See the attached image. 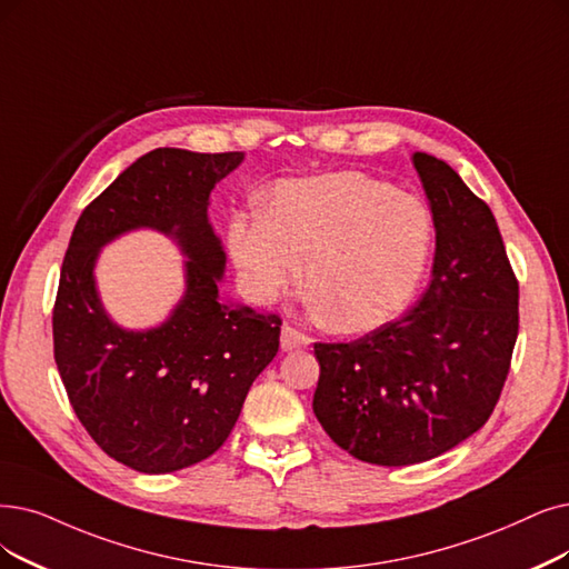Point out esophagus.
Wrapping results in <instances>:
<instances>
[{"mask_svg":"<svg viewBox=\"0 0 569 569\" xmlns=\"http://www.w3.org/2000/svg\"><path fill=\"white\" fill-rule=\"evenodd\" d=\"M280 346L284 352H291V350H301V348H308L310 346V338L306 333H301L299 329H293L289 325L282 327L280 331Z\"/></svg>","mask_w":569,"mask_h":569,"instance_id":"obj_1","label":"esophagus"}]
</instances>
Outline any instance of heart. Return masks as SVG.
<instances>
[{
    "instance_id": "b5f03b06",
    "label": "heart",
    "mask_w": 569,
    "mask_h": 569,
    "mask_svg": "<svg viewBox=\"0 0 569 569\" xmlns=\"http://www.w3.org/2000/svg\"><path fill=\"white\" fill-rule=\"evenodd\" d=\"M429 244L422 202L355 170L284 179L266 214L229 219V249L249 293L278 299L303 261L310 301L343 333L392 320L420 284Z\"/></svg>"
}]
</instances>
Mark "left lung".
I'll list each match as a JSON object with an SVG mask.
<instances>
[{
  "mask_svg": "<svg viewBox=\"0 0 569 569\" xmlns=\"http://www.w3.org/2000/svg\"><path fill=\"white\" fill-rule=\"evenodd\" d=\"M413 166L437 231L429 287L355 343H315L317 420L380 467L427 462L479 431L518 336V282L490 208L439 158L416 151Z\"/></svg>",
  "mask_w": 569,
  "mask_h": 569,
  "instance_id": "left-lung-1",
  "label": "left lung"
}]
</instances>
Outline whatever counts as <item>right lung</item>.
Here are the masks:
<instances>
[{
    "label": "right lung",
    "mask_w": 569,
    "mask_h": 569,
    "mask_svg": "<svg viewBox=\"0 0 569 569\" xmlns=\"http://www.w3.org/2000/svg\"><path fill=\"white\" fill-rule=\"evenodd\" d=\"M244 153L153 149L81 212L60 270L53 352L77 418L117 462L168 473L210 458L229 439L257 376L280 348V317L219 297L226 254L208 208ZM170 237L186 293L158 328L132 332L101 306L94 263L130 230Z\"/></svg>",
    "instance_id": "right-lung-1"
}]
</instances>
